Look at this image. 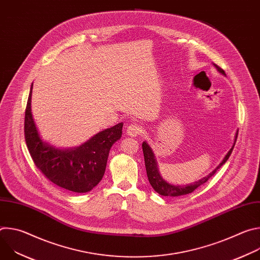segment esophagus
Here are the masks:
<instances>
[{"label":"esophagus","instance_id":"34e87169","mask_svg":"<svg viewBox=\"0 0 260 260\" xmlns=\"http://www.w3.org/2000/svg\"><path fill=\"white\" fill-rule=\"evenodd\" d=\"M142 132H143L142 126H140L139 124H136V123L129 124L126 128V134L131 137H137V136L141 135Z\"/></svg>","mask_w":260,"mask_h":260}]
</instances>
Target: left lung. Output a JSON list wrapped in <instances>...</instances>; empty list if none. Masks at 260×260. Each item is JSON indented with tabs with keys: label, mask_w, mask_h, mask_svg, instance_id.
Wrapping results in <instances>:
<instances>
[{
	"label": "left lung",
	"mask_w": 260,
	"mask_h": 260,
	"mask_svg": "<svg viewBox=\"0 0 260 260\" xmlns=\"http://www.w3.org/2000/svg\"><path fill=\"white\" fill-rule=\"evenodd\" d=\"M214 67L217 69V71L219 73H221L222 75L225 76V72L222 70L220 67H218L216 63H213ZM238 133L239 131L237 132L236 134V138H235V142H234V145L233 147L231 148V150L228 152V154L224 156L223 160H222L219 166L213 171L211 172L207 177H204L203 179L194 182L193 184H187V185H182V186H180V185H174V184H171L169 182H167L159 174V171H158V167H157V160L155 158V155L151 149V147L148 145L147 142H143L142 144V148H143V153H144V159H145V167H146V172H147V177H148V180H149L151 186L153 187V189L160 196H164V197H180V196H185V194H188V193H191L193 192L198 187H200L201 185L205 184L216 172L218 169H220V167L222 165H224L226 162V160L230 158L232 152H233V149L235 147V144L237 142V138H238Z\"/></svg>",
	"instance_id": "8db88e82"
}]
</instances>
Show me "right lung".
<instances>
[{
	"label": "right lung",
	"mask_w": 260,
	"mask_h": 260,
	"mask_svg": "<svg viewBox=\"0 0 260 260\" xmlns=\"http://www.w3.org/2000/svg\"><path fill=\"white\" fill-rule=\"evenodd\" d=\"M31 88L25 116L24 137L29 154L43 175L57 186L72 192H88L102 180L109 152L122 135L123 123L102 131L79 147L58 149L44 142L31 114Z\"/></svg>",
	"instance_id": "add662e5"
}]
</instances>
